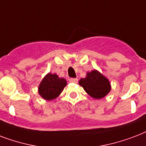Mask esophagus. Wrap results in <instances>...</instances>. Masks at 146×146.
<instances>
[{"mask_svg":"<svg viewBox=\"0 0 146 146\" xmlns=\"http://www.w3.org/2000/svg\"><path fill=\"white\" fill-rule=\"evenodd\" d=\"M70 82H72V83H78V79L77 78H71L69 80Z\"/></svg>","mask_w":146,"mask_h":146,"instance_id":"esophagus-1","label":"esophagus"}]
</instances>
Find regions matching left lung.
I'll return each mask as SVG.
<instances>
[{
    "label": "left lung",
    "instance_id": "obj_1",
    "mask_svg": "<svg viewBox=\"0 0 146 146\" xmlns=\"http://www.w3.org/2000/svg\"><path fill=\"white\" fill-rule=\"evenodd\" d=\"M79 84L83 87L89 95L95 99L104 98L111 89L109 80L97 70L88 72L86 78L80 79Z\"/></svg>",
    "mask_w": 146,
    "mask_h": 146
}]
</instances>
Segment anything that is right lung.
<instances>
[{
	"label": "right lung",
	"mask_w": 146,
	"mask_h": 146,
	"mask_svg": "<svg viewBox=\"0 0 146 146\" xmlns=\"http://www.w3.org/2000/svg\"><path fill=\"white\" fill-rule=\"evenodd\" d=\"M67 84L65 78L57 74L48 73L44 77L39 86V94L46 100H51L58 97Z\"/></svg>",
	"instance_id": "add662e5"
}]
</instances>
